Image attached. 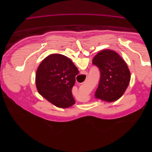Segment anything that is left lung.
<instances>
[{"label": "left lung", "instance_id": "1", "mask_svg": "<svg viewBox=\"0 0 152 152\" xmlns=\"http://www.w3.org/2000/svg\"><path fill=\"white\" fill-rule=\"evenodd\" d=\"M93 64L100 72L95 97L108 102L120 98L129 84L131 73L126 63L116 52L103 50L96 55Z\"/></svg>", "mask_w": 152, "mask_h": 152}]
</instances>
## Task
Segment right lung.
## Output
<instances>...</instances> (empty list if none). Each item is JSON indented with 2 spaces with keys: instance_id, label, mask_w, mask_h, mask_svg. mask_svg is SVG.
Here are the masks:
<instances>
[{
  "instance_id": "1",
  "label": "right lung",
  "mask_w": 152,
  "mask_h": 152,
  "mask_svg": "<svg viewBox=\"0 0 152 152\" xmlns=\"http://www.w3.org/2000/svg\"><path fill=\"white\" fill-rule=\"evenodd\" d=\"M79 71L64 55L53 54L40 64L36 72L37 91L49 102L59 108H68L75 103L72 89Z\"/></svg>"
}]
</instances>
